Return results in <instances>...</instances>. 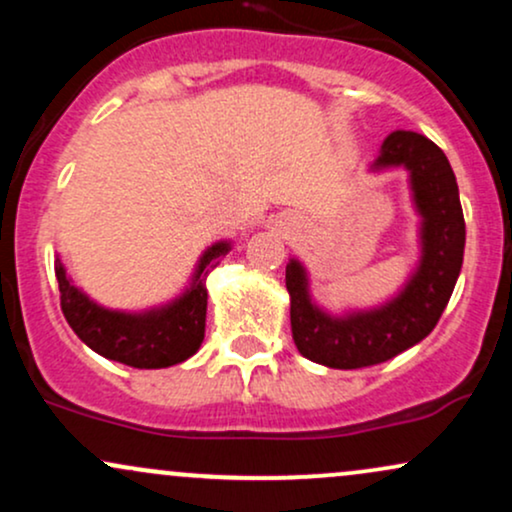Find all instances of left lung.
<instances>
[{
    "label": "left lung",
    "mask_w": 512,
    "mask_h": 512,
    "mask_svg": "<svg viewBox=\"0 0 512 512\" xmlns=\"http://www.w3.org/2000/svg\"><path fill=\"white\" fill-rule=\"evenodd\" d=\"M404 166L414 202L424 216V257L395 301L370 313L330 317L308 298L303 267L291 260V332L298 351L327 368L351 370L390 361L433 332L448 305L464 255V216L448 158L424 134L397 129L383 142L375 168Z\"/></svg>",
    "instance_id": "obj_1"
}]
</instances>
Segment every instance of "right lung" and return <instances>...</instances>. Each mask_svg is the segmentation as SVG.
Wrapping results in <instances>:
<instances>
[{"label":"right lung","instance_id":"1","mask_svg":"<svg viewBox=\"0 0 512 512\" xmlns=\"http://www.w3.org/2000/svg\"><path fill=\"white\" fill-rule=\"evenodd\" d=\"M228 252V243H216L204 252L195 284L185 296L161 310L144 315L113 313L96 303L64 274L62 262H55L60 284V305L69 327L96 354L132 368H168L182 363L199 349L207 320V276Z\"/></svg>","mask_w":512,"mask_h":512}]
</instances>
